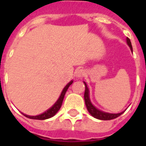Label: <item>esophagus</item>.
<instances>
[{
  "label": "esophagus",
  "mask_w": 146,
  "mask_h": 146,
  "mask_svg": "<svg viewBox=\"0 0 146 146\" xmlns=\"http://www.w3.org/2000/svg\"><path fill=\"white\" fill-rule=\"evenodd\" d=\"M86 74V72L83 69H78L76 71V76L77 78H81L82 76H84Z\"/></svg>",
  "instance_id": "esophagus-1"
}]
</instances>
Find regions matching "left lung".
<instances>
[{
    "instance_id": "obj_1",
    "label": "left lung",
    "mask_w": 146,
    "mask_h": 146,
    "mask_svg": "<svg viewBox=\"0 0 146 146\" xmlns=\"http://www.w3.org/2000/svg\"><path fill=\"white\" fill-rule=\"evenodd\" d=\"M127 44L129 45V48H130V50L133 52V47H132L131 42L129 40V38H127ZM85 86H86V90H85L84 93V99H85V103H86V105L87 110L89 112V113L91 114L92 117H94L95 118H97L98 120H112V119H115L117 117L120 116L123 112H121V113H106V112H104V111H102L98 110V108H96V107L94 106L93 104H92L91 101H90V98H89V88L87 87L86 83L84 82Z\"/></svg>"
}]
</instances>
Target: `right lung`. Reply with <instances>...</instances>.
Masks as SVG:
<instances>
[{
  "instance_id": "add662e5",
  "label": "right lung",
  "mask_w": 146,
  "mask_h": 146,
  "mask_svg": "<svg viewBox=\"0 0 146 146\" xmlns=\"http://www.w3.org/2000/svg\"><path fill=\"white\" fill-rule=\"evenodd\" d=\"M73 80H71L70 82H69L68 84L66 85V86L64 87V89H63V91H62L61 94H60V96L59 98L57 99V101L55 102V104L53 105L50 108H49L48 110H47L44 113H41L39 115L37 116H29V115H26V114H24L23 113L24 116H26V117L30 118V119H34V120H46V119H48V118L52 117L53 116H54L57 112L60 110V107L62 105V103H63V100H64V96H65V94H66V92L67 91V89L70 87L72 83H73Z\"/></svg>"
}]
</instances>
